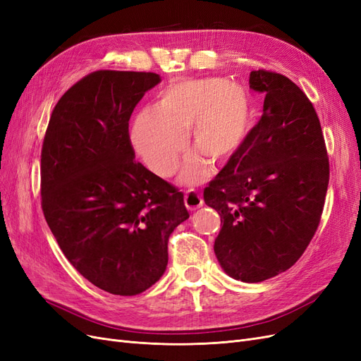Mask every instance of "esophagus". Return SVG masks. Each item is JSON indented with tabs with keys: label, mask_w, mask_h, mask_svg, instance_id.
<instances>
[{
	"label": "esophagus",
	"mask_w": 361,
	"mask_h": 361,
	"mask_svg": "<svg viewBox=\"0 0 361 361\" xmlns=\"http://www.w3.org/2000/svg\"><path fill=\"white\" fill-rule=\"evenodd\" d=\"M183 202H185V206H187L188 209H191V211L197 209V207L203 206V203H204L203 199H202V195L197 191H194V190H188L187 192H185Z\"/></svg>",
	"instance_id": "1"
}]
</instances>
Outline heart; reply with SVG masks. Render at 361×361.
<instances>
[{
    "label": "heart",
    "mask_w": 361,
    "mask_h": 361,
    "mask_svg": "<svg viewBox=\"0 0 361 361\" xmlns=\"http://www.w3.org/2000/svg\"><path fill=\"white\" fill-rule=\"evenodd\" d=\"M255 122L253 97L245 87L223 78L178 80L162 89L152 111H141L130 126V145L159 178L178 170L187 145L194 150L180 182L199 183L211 173V161L223 164L241 149Z\"/></svg>",
    "instance_id": "obj_1"
}]
</instances>
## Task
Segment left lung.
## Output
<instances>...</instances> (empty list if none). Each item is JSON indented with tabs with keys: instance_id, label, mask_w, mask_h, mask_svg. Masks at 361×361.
<instances>
[{
	"instance_id": "1",
	"label": "left lung",
	"mask_w": 361,
	"mask_h": 361,
	"mask_svg": "<svg viewBox=\"0 0 361 361\" xmlns=\"http://www.w3.org/2000/svg\"><path fill=\"white\" fill-rule=\"evenodd\" d=\"M264 114L203 191L221 216L214 251L235 280L259 283L289 269L319 226L330 164L318 114L288 76L250 73Z\"/></svg>"
}]
</instances>
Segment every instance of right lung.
<instances>
[{
  "instance_id": "obj_1",
  "label": "right lung",
  "mask_w": 361,
  "mask_h": 361,
  "mask_svg": "<svg viewBox=\"0 0 361 361\" xmlns=\"http://www.w3.org/2000/svg\"><path fill=\"white\" fill-rule=\"evenodd\" d=\"M154 72L96 71L73 84L51 114L40 159L45 220L94 286L137 295L161 279L169 238L190 214L183 194L135 161L129 118Z\"/></svg>"
}]
</instances>
